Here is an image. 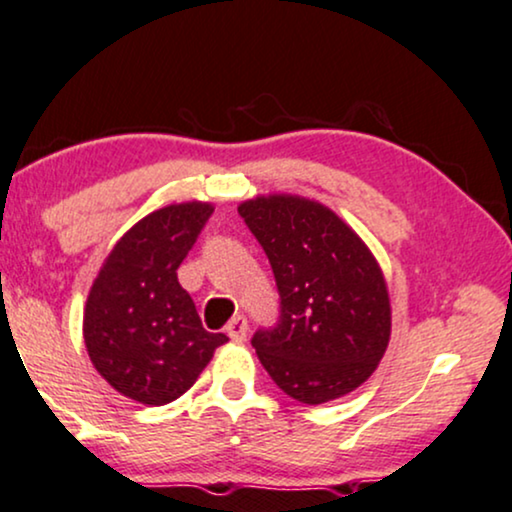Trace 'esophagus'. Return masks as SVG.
Instances as JSON below:
<instances>
[{
	"instance_id": "1",
	"label": "esophagus",
	"mask_w": 512,
	"mask_h": 512,
	"mask_svg": "<svg viewBox=\"0 0 512 512\" xmlns=\"http://www.w3.org/2000/svg\"><path fill=\"white\" fill-rule=\"evenodd\" d=\"M225 332H227V337L232 339V342H244L246 332H249V323H246L244 315H235V318L227 323Z\"/></svg>"
}]
</instances>
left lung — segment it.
Segmentation results:
<instances>
[{
    "label": "left lung",
    "mask_w": 512,
    "mask_h": 512,
    "mask_svg": "<svg viewBox=\"0 0 512 512\" xmlns=\"http://www.w3.org/2000/svg\"><path fill=\"white\" fill-rule=\"evenodd\" d=\"M280 292L275 327L251 339L292 399L318 406L368 380L387 351L391 306L375 256L318 201L270 194L239 204Z\"/></svg>",
    "instance_id": "1"
}]
</instances>
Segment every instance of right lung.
<instances>
[{"label":"right lung","mask_w":512,"mask_h":512,"mask_svg":"<svg viewBox=\"0 0 512 512\" xmlns=\"http://www.w3.org/2000/svg\"><path fill=\"white\" fill-rule=\"evenodd\" d=\"M213 206L170 204L132 225L90 289L82 334L99 375L132 401L163 406L197 382L225 334L206 332L180 287L185 261Z\"/></svg>","instance_id":"obj_1"}]
</instances>
